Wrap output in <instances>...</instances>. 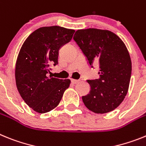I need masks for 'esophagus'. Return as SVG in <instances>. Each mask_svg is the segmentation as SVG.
<instances>
[{"label":"esophagus","instance_id":"1","mask_svg":"<svg viewBox=\"0 0 146 146\" xmlns=\"http://www.w3.org/2000/svg\"><path fill=\"white\" fill-rule=\"evenodd\" d=\"M78 82H79V80H76V79H73V78L71 79V82L73 84H77Z\"/></svg>","mask_w":146,"mask_h":146}]
</instances>
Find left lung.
Here are the masks:
<instances>
[{
	"label": "left lung",
	"mask_w": 146,
	"mask_h": 146,
	"mask_svg": "<svg viewBox=\"0 0 146 146\" xmlns=\"http://www.w3.org/2000/svg\"><path fill=\"white\" fill-rule=\"evenodd\" d=\"M73 40L82 50L91 68L99 65V78L87 80L91 90L82 101L95 113H107L125 98L131 74V61L123 42L108 30H78Z\"/></svg>",
	"instance_id": "1"
}]
</instances>
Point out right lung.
Here are the masks:
<instances>
[{
    "instance_id": "right-lung-1",
    "label": "right lung",
    "mask_w": 146,
    "mask_h": 146,
    "mask_svg": "<svg viewBox=\"0 0 146 146\" xmlns=\"http://www.w3.org/2000/svg\"><path fill=\"white\" fill-rule=\"evenodd\" d=\"M75 31L60 26L36 29L23 44L15 66L18 92L26 104L38 113L58 106L70 79L48 76L50 67L58 64L59 50L71 40Z\"/></svg>"
}]
</instances>
